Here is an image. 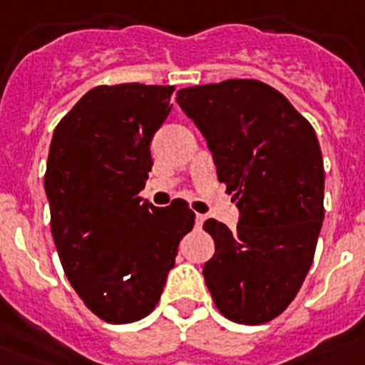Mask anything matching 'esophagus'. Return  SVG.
I'll use <instances>...</instances> for the list:
<instances>
[{"instance_id": "obj_1", "label": "esophagus", "mask_w": 365, "mask_h": 365, "mask_svg": "<svg viewBox=\"0 0 365 365\" xmlns=\"http://www.w3.org/2000/svg\"><path fill=\"white\" fill-rule=\"evenodd\" d=\"M205 220H207L205 214H195V224H197V227H201L205 224Z\"/></svg>"}]
</instances>
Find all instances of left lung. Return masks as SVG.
Returning a JSON list of instances; mask_svg holds the SVG:
<instances>
[{
  "label": "left lung",
  "instance_id": "1",
  "mask_svg": "<svg viewBox=\"0 0 365 365\" xmlns=\"http://www.w3.org/2000/svg\"><path fill=\"white\" fill-rule=\"evenodd\" d=\"M178 105L212 153L237 201V232L207 220L214 257L202 275L227 319L260 325L297 297L324 222V158L310 122L258 80L183 88Z\"/></svg>",
  "mask_w": 365,
  "mask_h": 365
}]
</instances>
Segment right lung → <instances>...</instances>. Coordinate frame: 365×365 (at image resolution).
<instances>
[{
	"mask_svg": "<svg viewBox=\"0 0 365 365\" xmlns=\"http://www.w3.org/2000/svg\"><path fill=\"white\" fill-rule=\"evenodd\" d=\"M172 93L174 86H97L53 132L43 178L53 241L74 291L108 324L155 310L193 230L183 199L157 208L139 197Z\"/></svg>",
	"mask_w": 365,
	"mask_h": 365,
	"instance_id": "obj_1",
	"label": "right lung"
}]
</instances>
